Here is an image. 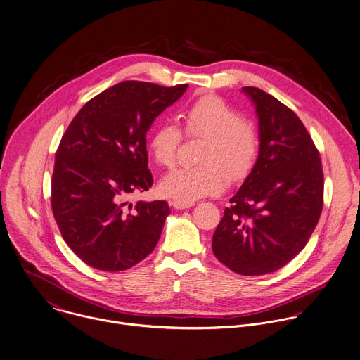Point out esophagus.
<instances>
[{"label": "esophagus", "instance_id": "obj_1", "mask_svg": "<svg viewBox=\"0 0 360 360\" xmlns=\"http://www.w3.org/2000/svg\"><path fill=\"white\" fill-rule=\"evenodd\" d=\"M170 205H172L174 210H187V208L194 207L195 204H194V202H184V201H172Z\"/></svg>", "mask_w": 360, "mask_h": 360}]
</instances>
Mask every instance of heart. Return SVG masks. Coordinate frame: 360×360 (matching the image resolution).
Wrapping results in <instances>:
<instances>
[{
	"instance_id": "b5f03b06",
	"label": "heart",
	"mask_w": 360,
	"mask_h": 360,
	"mask_svg": "<svg viewBox=\"0 0 360 360\" xmlns=\"http://www.w3.org/2000/svg\"><path fill=\"white\" fill-rule=\"evenodd\" d=\"M181 117L188 135L204 136L198 166L177 167L160 180V191L170 198L191 202L222 193L228 184L224 167L235 177L245 174L258 152L255 128L241 120L239 113L217 96H204L183 109ZM181 142L180 128L170 120L159 122L149 139L148 149L162 166L176 162Z\"/></svg>"
}]
</instances>
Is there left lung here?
<instances>
[{"instance_id":"8db88e82","label":"left lung","mask_w":360,"mask_h":360,"mask_svg":"<svg viewBox=\"0 0 360 360\" xmlns=\"http://www.w3.org/2000/svg\"><path fill=\"white\" fill-rule=\"evenodd\" d=\"M258 119V158L231 198L215 257L240 275L274 272L307 244L323 211L320 153L300 119L269 94L244 86Z\"/></svg>"}]
</instances>
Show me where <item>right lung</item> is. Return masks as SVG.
<instances>
[{
  "mask_svg": "<svg viewBox=\"0 0 360 360\" xmlns=\"http://www.w3.org/2000/svg\"><path fill=\"white\" fill-rule=\"evenodd\" d=\"M124 81L91 99L71 121L56 153L51 210L63 239L89 266L124 271L156 247L170 208L138 201L153 183L146 132L187 91Z\"/></svg>",
  "mask_w": 360,
  "mask_h": 360,
  "instance_id": "add662e5",
  "label": "right lung"
}]
</instances>
